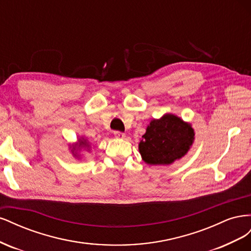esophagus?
Here are the masks:
<instances>
[{
  "mask_svg": "<svg viewBox=\"0 0 251 251\" xmlns=\"http://www.w3.org/2000/svg\"><path fill=\"white\" fill-rule=\"evenodd\" d=\"M114 136H115V137L118 138V139H124L126 137V134L118 132V131H115V132H114Z\"/></svg>",
  "mask_w": 251,
  "mask_h": 251,
  "instance_id": "obj_1",
  "label": "esophagus"
}]
</instances>
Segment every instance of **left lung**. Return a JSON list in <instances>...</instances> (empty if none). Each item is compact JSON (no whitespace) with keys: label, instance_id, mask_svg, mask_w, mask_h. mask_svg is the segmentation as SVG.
<instances>
[{"label":"left lung","instance_id":"8db88e82","mask_svg":"<svg viewBox=\"0 0 251 251\" xmlns=\"http://www.w3.org/2000/svg\"><path fill=\"white\" fill-rule=\"evenodd\" d=\"M195 140L192 125L179 116L166 113L151 120L138 144L142 160L150 165H171L184 157Z\"/></svg>","mask_w":251,"mask_h":251}]
</instances>
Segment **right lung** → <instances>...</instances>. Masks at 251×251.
Wrapping results in <instances>:
<instances>
[{
	"label": "right lung",
	"instance_id": "right-lung-1",
	"mask_svg": "<svg viewBox=\"0 0 251 251\" xmlns=\"http://www.w3.org/2000/svg\"><path fill=\"white\" fill-rule=\"evenodd\" d=\"M69 150L71 151V154L73 155V157H75L76 159H81L82 155L80 154L81 150H87L88 151H90L91 149V143L88 141L87 138L83 137V136H81L80 138H78V140L75 142V143H72V144H69Z\"/></svg>",
	"mask_w": 251,
	"mask_h": 251
}]
</instances>
